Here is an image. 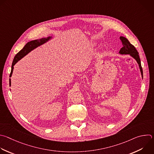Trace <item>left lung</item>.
Returning a JSON list of instances; mask_svg holds the SVG:
<instances>
[{
    "mask_svg": "<svg viewBox=\"0 0 154 154\" xmlns=\"http://www.w3.org/2000/svg\"><path fill=\"white\" fill-rule=\"evenodd\" d=\"M120 40L122 42L123 46L120 49L119 53L121 55L129 54L130 56H131L132 58H134L137 61V63L138 64V66H139V68L140 70L142 79H143V69L141 68V61H140V59L137 50L134 47V46H133L126 37L121 36Z\"/></svg>",
    "mask_w": 154,
    "mask_h": 154,
    "instance_id": "obj_1",
    "label": "left lung"
}]
</instances>
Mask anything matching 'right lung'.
Instances as JSON below:
<instances>
[{
	"label": "right lung",
	"mask_w": 154,
	"mask_h": 154,
	"mask_svg": "<svg viewBox=\"0 0 154 154\" xmlns=\"http://www.w3.org/2000/svg\"><path fill=\"white\" fill-rule=\"evenodd\" d=\"M53 38V37H48L46 38H42L40 39H36L34 40H31L29 42H28L25 46L22 49H21L19 52L16 55V56L14 58L12 66H11V71L10 75V77L12 76L13 69H14V66L21 59L24 57L26 55H27L28 53H29L31 51L34 50V49L37 48V47L43 45L44 43L48 42L50 40ZM11 79H10V86H11Z\"/></svg>",
	"instance_id": "1"
}]
</instances>
